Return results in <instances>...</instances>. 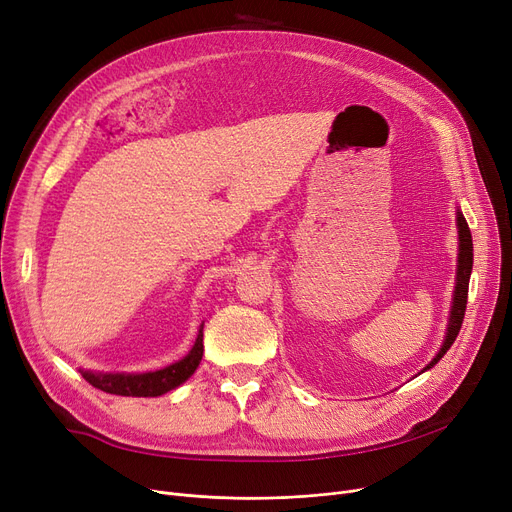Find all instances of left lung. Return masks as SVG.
I'll use <instances>...</instances> for the list:
<instances>
[{
  "label": "left lung",
  "mask_w": 512,
  "mask_h": 512,
  "mask_svg": "<svg viewBox=\"0 0 512 512\" xmlns=\"http://www.w3.org/2000/svg\"><path fill=\"white\" fill-rule=\"evenodd\" d=\"M456 224H459V270H456V286H454V303H452V311H450V324H448V332H446V340L440 348V353L434 357V361L429 363L425 369L434 367L444 355L448 348L452 346V342L456 340L463 326L465 319V309H467V294H469V278H471V270H473V240H471V230L467 220L463 218V213L459 211L456 215ZM423 369V371H425Z\"/></svg>",
  "instance_id": "obj_1"
}]
</instances>
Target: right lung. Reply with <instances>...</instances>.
<instances>
[{"label": "right lung", "mask_w": 512, "mask_h": 512, "mask_svg": "<svg viewBox=\"0 0 512 512\" xmlns=\"http://www.w3.org/2000/svg\"><path fill=\"white\" fill-rule=\"evenodd\" d=\"M203 357V330L197 336L195 346L191 348L182 361L168 365L159 371L149 373H93L83 371V378L107 392V394H118V396H161L174 388H178L182 382H186L195 369L199 367Z\"/></svg>", "instance_id": "obj_1"}]
</instances>
